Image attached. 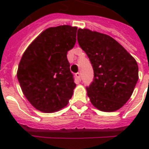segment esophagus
<instances>
[{
    "instance_id": "obj_1",
    "label": "esophagus",
    "mask_w": 149,
    "mask_h": 149,
    "mask_svg": "<svg viewBox=\"0 0 149 149\" xmlns=\"http://www.w3.org/2000/svg\"><path fill=\"white\" fill-rule=\"evenodd\" d=\"M76 77H77V78L78 80H79V81L81 80V75H80V73H79V72H77V73H76Z\"/></svg>"
}]
</instances>
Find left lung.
I'll return each mask as SVG.
<instances>
[{
    "label": "left lung",
    "mask_w": 149,
    "mask_h": 149,
    "mask_svg": "<svg viewBox=\"0 0 149 149\" xmlns=\"http://www.w3.org/2000/svg\"><path fill=\"white\" fill-rule=\"evenodd\" d=\"M77 40L94 72L93 81L86 88L91 104L104 112L118 111L130 99L139 79L136 60L105 34L79 29Z\"/></svg>",
    "instance_id": "obj_1"
}]
</instances>
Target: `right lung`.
<instances>
[{"mask_svg":"<svg viewBox=\"0 0 149 149\" xmlns=\"http://www.w3.org/2000/svg\"><path fill=\"white\" fill-rule=\"evenodd\" d=\"M77 31L70 25L45 29L21 58L17 79L25 97L38 111H58L72 97L76 84L66 55L74 47Z\"/></svg>","mask_w":149,"mask_h":149,"instance_id":"add662e5","label":"right lung"}]
</instances>
